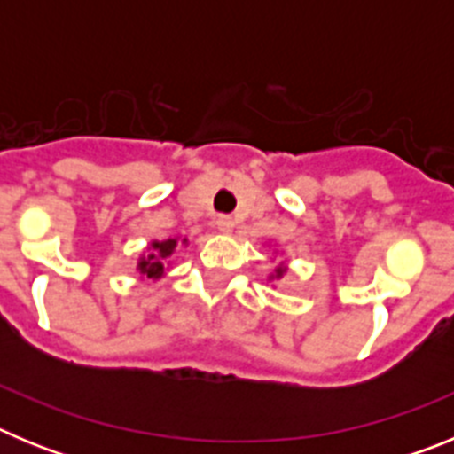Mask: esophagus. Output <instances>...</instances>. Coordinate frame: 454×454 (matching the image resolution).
Listing matches in <instances>:
<instances>
[{
  "label": "esophagus",
  "mask_w": 454,
  "mask_h": 454,
  "mask_svg": "<svg viewBox=\"0 0 454 454\" xmlns=\"http://www.w3.org/2000/svg\"><path fill=\"white\" fill-rule=\"evenodd\" d=\"M215 224H218V231H223V234H230V231L234 230V218H231V215H218Z\"/></svg>",
  "instance_id": "34e87169"
}]
</instances>
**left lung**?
<instances>
[{
	"instance_id": "8db88e82",
	"label": "left lung",
	"mask_w": 454,
	"mask_h": 454,
	"mask_svg": "<svg viewBox=\"0 0 454 454\" xmlns=\"http://www.w3.org/2000/svg\"><path fill=\"white\" fill-rule=\"evenodd\" d=\"M284 272H286V266H284V263H279V266L275 268V272L270 275V279H279V277H284Z\"/></svg>"
}]
</instances>
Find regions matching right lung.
I'll return each instance as SVG.
<instances>
[{
	"label": "right lung",
	"instance_id": "1",
	"mask_svg": "<svg viewBox=\"0 0 454 454\" xmlns=\"http://www.w3.org/2000/svg\"><path fill=\"white\" fill-rule=\"evenodd\" d=\"M188 239H182V246H186ZM179 246V239H166V240H152L145 254H140L138 266L136 270L140 272L143 279H161L166 275L168 259L172 256L175 247Z\"/></svg>",
	"mask_w": 454,
	"mask_h": 454
}]
</instances>
